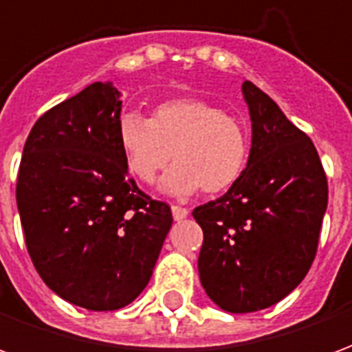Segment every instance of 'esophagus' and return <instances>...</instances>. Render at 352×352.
Masks as SVG:
<instances>
[{"label": "esophagus", "mask_w": 352, "mask_h": 352, "mask_svg": "<svg viewBox=\"0 0 352 352\" xmlns=\"http://www.w3.org/2000/svg\"><path fill=\"white\" fill-rule=\"evenodd\" d=\"M171 213H173V219H175V221H183V219L188 217V209L181 206H171Z\"/></svg>", "instance_id": "1"}]
</instances>
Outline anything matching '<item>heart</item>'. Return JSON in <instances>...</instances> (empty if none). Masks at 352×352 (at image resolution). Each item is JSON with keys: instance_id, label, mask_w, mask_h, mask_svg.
Returning a JSON list of instances; mask_svg holds the SVG:
<instances>
[{"instance_id": "obj_1", "label": "heart", "mask_w": 352, "mask_h": 352, "mask_svg": "<svg viewBox=\"0 0 352 352\" xmlns=\"http://www.w3.org/2000/svg\"><path fill=\"white\" fill-rule=\"evenodd\" d=\"M116 138L126 168L141 183H154L173 158L162 188L175 196L226 192L241 179L251 153L247 126L199 98L158 101L151 118L124 113Z\"/></svg>"}]
</instances>
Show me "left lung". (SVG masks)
Here are the masks:
<instances>
[{
    "mask_svg": "<svg viewBox=\"0 0 352 352\" xmlns=\"http://www.w3.org/2000/svg\"><path fill=\"white\" fill-rule=\"evenodd\" d=\"M243 94L252 120L247 168L224 196L192 211L204 230L199 279L228 313L265 309L302 283L328 206L313 141L251 80Z\"/></svg>",
    "mask_w": 352,
    "mask_h": 352,
    "instance_id": "left-lung-1",
    "label": "left lung"
}]
</instances>
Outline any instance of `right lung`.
Segmentation results:
<instances>
[{
  "label": "right lung",
  "instance_id": "right-lung-1",
  "mask_svg": "<svg viewBox=\"0 0 352 352\" xmlns=\"http://www.w3.org/2000/svg\"><path fill=\"white\" fill-rule=\"evenodd\" d=\"M122 94L94 82L34 124L16 179L30 258L65 302L115 311L151 280L171 207L128 177L116 138Z\"/></svg>",
  "mask_w": 352,
  "mask_h": 352
}]
</instances>
